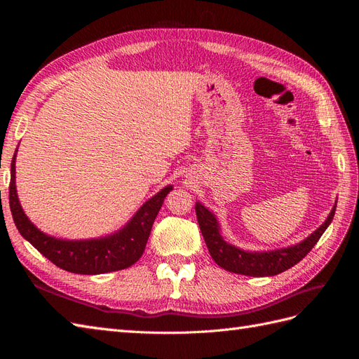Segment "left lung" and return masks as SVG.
Segmentation results:
<instances>
[{
	"instance_id": "1",
	"label": "left lung",
	"mask_w": 359,
	"mask_h": 359,
	"mask_svg": "<svg viewBox=\"0 0 359 359\" xmlns=\"http://www.w3.org/2000/svg\"><path fill=\"white\" fill-rule=\"evenodd\" d=\"M335 206L337 202L334 203L327 220L311 235H309L306 240L289 247L268 250V252H265V250L264 252H247V250L238 248L229 243H226L222 236V229L219 222H217V217L201 202H196L194 208H196L198 223L203 235V240L217 265L235 274L250 277H268L283 273V271L297 265L299 260H302V257L309 255L314 244L319 241L322 233L331 224L335 214Z\"/></svg>"
}]
</instances>
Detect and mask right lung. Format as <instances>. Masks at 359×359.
Masks as SVG:
<instances>
[{"label": "right lung", "mask_w": 359, "mask_h": 359, "mask_svg": "<svg viewBox=\"0 0 359 359\" xmlns=\"http://www.w3.org/2000/svg\"><path fill=\"white\" fill-rule=\"evenodd\" d=\"M18 153V149H16ZM16 153L12 158V178L8 187L10 211L19 233L48 257L52 264L69 273L95 276L132 266L142 256L151 227L172 186L163 187L135 212L121 229L91 240H62L41 232L20 206L16 191Z\"/></svg>", "instance_id": "right-lung-1"}]
</instances>
